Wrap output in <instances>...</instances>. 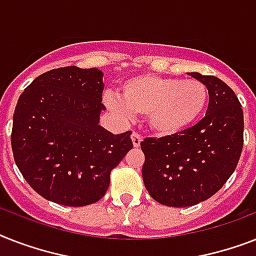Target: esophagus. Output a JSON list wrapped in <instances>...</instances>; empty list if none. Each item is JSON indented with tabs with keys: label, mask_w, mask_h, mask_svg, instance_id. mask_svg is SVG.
<instances>
[{
	"label": "esophagus",
	"mask_w": 256,
	"mask_h": 256,
	"mask_svg": "<svg viewBox=\"0 0 256 256\" xmlns=\"http://www.w3.org/2000/svg\"><path fill=\"white\" fill-rule=\"evenodd\" d=\"M132 144H134V148H140V142H142V136H140V132H132Z\"/></svg>",
	"instance_id": "34e87169"
}]
</instances>
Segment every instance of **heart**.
Listing matches in <instances>:
<instances>
[{
	"label": "heart",
	"mask_w": 256,
	"mask_h": 256,
	"mask_svg": "<svg viewBox=\"0 0 256 256\" xmlns=\"http://www.w3.org/2000/svg\"><path fill=\"white\" fill-rule=\"evenodd\" d=\"M120 98L106 96V104L128 116L130 110L148 116L150 128L162 136L187 128L202 116L208 90L199 80H179L152 74L136 76L120 86Z\"/></svg>",
	"instance_id": "heart-1"
}]
</instances>
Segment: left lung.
<instances>
[{"instance_id": "obj_1", "label": "left lung", "mask_w": 256, "mask_h": 256, "mask_svg": "<svg viewBox=\"0 0 256 256\" xmlns=\"http://www.w3.org/2000/svg\"><path fill=\"white\" fill-rule=\"evenodd\" d=\"M190 76L208 90L206 116L180 132L140 142L144 187L152 199L170 207L194 206L218 192L243 148V110L232 88L214 76Z\"/></svg>"}]
</instances>
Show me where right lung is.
I'll use <instances>...</instances> for the list:
<instances>
[{
    "instance_id": "obj_1",
    "label": "right lung",
    "mask_w": 256,
    "mask_h": 256,
    "mask_svg": "<svg viewBox=\"0 0 256 256\" xmlns=\"http://www.w3.org/2000/svg\"><path fill=\"white\" fill-rule=\"evenodd\" d=\"M102 72L58 68L41 74L17 102L12 150L25 180L48 200L70 207L98 202L110 174L132 148V132L98 124Z\"/></svg>"
}]
</instances>
